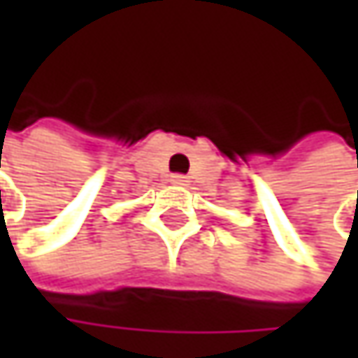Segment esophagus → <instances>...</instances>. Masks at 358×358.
<instances>
[{
  "label": "esophagus",
  "instance_id": "1",
  "mask_svg": "<svg viewBox=\"0 0 358 358\" xmlns=\"http://www.w3.org/2000/svg\"><path fill=\"white\" fill-rule=\"evenodd\" d=\"M170 182H172V184H178V186H186V184H188V178H186L184 174H172Z\"/></svg>",
  "mask_w": 358,
  "mask_h": 358
}]
</instances>
